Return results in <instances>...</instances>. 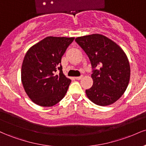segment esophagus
Here are the masks:
<instances>
[{
	"mask_svg": "<svg viewBox=\"0 0 146 146\" xmlns=\"http://www.w3.org/2000/svg\"><path fill=\"white\" fill-rule=\"evenodd\" d=\"M83 78V76L82 75H81V76H79V77H75V79H76V80H81L82 78Z\"/></svg>",
	"mask_w": 146,
	"mask_h": 146,
	"instance_id": "obj_1",
	"label": "esophagus"
}]
</instances>
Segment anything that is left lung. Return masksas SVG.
<instances>
[{"instance_id": "obj_1", "label": "left lung", "mask_w": 146, "mask_h": 146, "mask_svg": "<svg viewBox=\"0 0 146 146\" xmlns=\"http://www.w3.org/2000/svg\"><path fill=\"white\" fill-rule=\"evenodd\" d=\"M75 41L88 56L93 69V84L86 90L88 98L102 106L117 101L130 81V64L124 51L101 34L78 37Z\"/></svg>"}]
</instances>
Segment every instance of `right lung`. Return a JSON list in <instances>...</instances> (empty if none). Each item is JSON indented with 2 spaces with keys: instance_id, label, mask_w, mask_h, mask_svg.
Here are the masks:
<instances>
[{
  "instance_id": "obj_1",
  "label": "right lung",
  "mask_w": 146,
  "mask_h": 146,
  "mask_svg": "<svg viewBox=\"0 0 146 146\" xmlns=\"http://www.w3.org/2000/svg\"><path fill=\"white\" fill-rule=\"evenodd\" d=\"M74 39L48 36L27 52L22 65L21 80L26 93L36 104L53 106L66 95L71 80L63 74L61 60ZM58 70L60 73L56 75Z\"/></svg>"
}]
</instances>
